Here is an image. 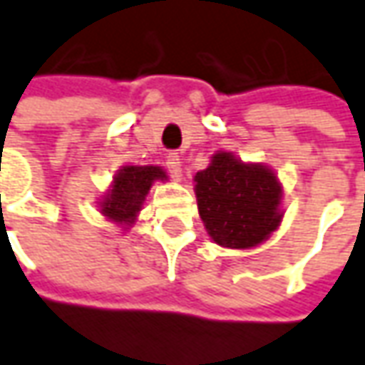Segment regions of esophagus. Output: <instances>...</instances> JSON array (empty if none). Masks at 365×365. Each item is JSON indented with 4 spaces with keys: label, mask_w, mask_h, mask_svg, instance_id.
Segmentation results:
<instances>
[{
    "label": "esophagus",
    "mask_w": 365,
    "mask_h": 365,
    "mask_svg": "<svg viewBox=\"0 0 365 365\" xmlns=\"http://www.w3.org/2000/svg\"><path fill=\"white\" fill-rule=\"evenodd\" d=\"M165 168H168V171H170V175L173 180H182V161H180L178 153H168Z\"/></svg>",
    "instance_id": "obj_1"
}]
</instances>
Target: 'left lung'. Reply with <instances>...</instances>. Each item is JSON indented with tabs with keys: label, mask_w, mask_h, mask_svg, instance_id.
<instances>
[{
	"label": "left lung",
	"mask_w": 365,
	"mask_h": 365,
	"mask_svg": "<svg viewBox=\"0 0 365 365\" xmlns=\"http://www.w3.org/2000/svg\"><path fill=\"white\" fill-rule=\"evenodd\" d=\"M281 195L272 171L242 163L226 151L195 173L200 218L212 240L226 248H252L267 240L283 218Z\"/></svg>",
	"instance_id": "left-lung-1"
}]
</instances>
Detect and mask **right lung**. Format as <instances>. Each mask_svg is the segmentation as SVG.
Wrapping results in <instances>:
<instances>
[{
  "label": "right lung",
  "instance_id": "right-lung-1",
  "mask_svg": "<svg viewBox=\"0 0 365 365\" xmlns=\"http://www.w3.org/2000/svg\"><path fill=\"white\" fill-rule=\"evenodd\" d=\"M165 171L153 165H127L115 175L113 187L101 202V212L117 224L131 226L141 210L145 195L155 180H165Z\"/></svg>",
  "mask_w": 365,
  "mask_h": 365
}]
</instances>
